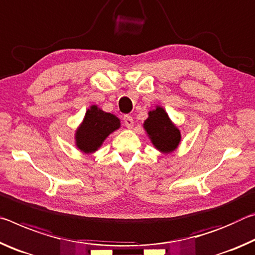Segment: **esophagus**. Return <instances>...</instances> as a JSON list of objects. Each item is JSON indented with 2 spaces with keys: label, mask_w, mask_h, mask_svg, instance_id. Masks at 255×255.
Returning <instances> with one entry per match:
<instances>
[{
  "label": "esophagus",
  "mask_w": 255,
  "mask_h": 255,
  "mask_svg": "<svg viewBox=\"0 0 255 255\" xmlns=\"http://www.w3.org/2000/svg\"><path fill=\"white\" fill-rule=\"evenodd\" d=\"M123 120H124L125 127H127L128 128H131L133 127V124H134V121H133L132 116H130V115H125Z\"/></svg>",
  "instance_id": "1"
}]
</instances>
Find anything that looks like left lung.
Wrapping results in <instances>:
<instances>
[{
	"label": "left lung",
	"mask_w": 255,
	"mask_h": 255,
	"mask_svg": "<svg viewBox=\"0 0 255 255\" xmlns=\"http://www.w3.org/2000/svg\"><path fill=\"white\" fill-rule=\"evenodd\" d=\"M143 128L149 134L152 144L162 152H172L181 141V132L172 123L164 108L157 106L149 112Z\"/></svg>",
	"instance_id": "obj_1"
}]
</instances>
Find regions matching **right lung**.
<instances>
[{
    "instance_id": "obj_1",
    "label": "right lung",
    "mask_w": 255,
    "mask_h": 255,
    "mask_svg": "<svg viewBox=\"0 0 255 255\" xmlns=\"http://www.w3.org/2000/svg\"><path fill=\"white\" fill-rule=\"evenodd\" d=\"M120 125V120L115 115L105 113L95 105L91 106L76 133L77 147L86 153L96 151Z\"/></svg>"
}]
</instances>
